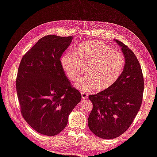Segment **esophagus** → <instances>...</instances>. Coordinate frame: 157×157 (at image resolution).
Listing matches in <instances>:
<instances>
[{
    "label": "esophagus",
    "mask_w": 157,
    "mask_h": 157,
    "mask_svg": "<svg viewBox=\"0 0 157 157\" xmlns=\"http://www.w3.org/2000/svg\"><path fill=\"white\" fill-rule=\"evenodd\" d=\"M81 95H82V99L88 98V94H87L84 93V92H82Z\"/></svg>",
    "instance_id": "34e87169"
}]
</instances>
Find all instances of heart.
<instances>
[{
    "instance_id": "b5f03b06",
    "label": "heart",
    "mask_w": 157,
    "mask_h": 157,
    "mask_svg": "<svg viewBox=\"0 0 157 157\" xmlns=\"http://www.w3.org/2000/svg\"><path fill=\"white\" fill-rule=\"evenodd\" d=\"M74 52L64 54L61 64L72 81L78 80L84 72V67H87V75L75 84L82 91L91 92L98 87L101 90L110 88L121 78L125 68L122 54L102 42H84Z\"/></svg>"
}]
</instances>
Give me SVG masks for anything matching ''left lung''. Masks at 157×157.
I'll return each instance as SVG.
<instances>
[{
	"label": "left lung",
	"mask_w": 157,
	"mask_h": 157,
	"mask_svg": "<svg viewBox=\"0 0 157 157\" xmlns=\"http://www.w3.org/2000/svg\"><path fill=\"white\" fill-rule=\"evenodd\" d=\"M121 47L125 68L119 80L110 88L90 95L93 109L88 126L96 136L113 139L131 125L140 110L144 91V79L139 61L128 47L115 40Z\"/></svg>",
	"instance_id": "obj_1"
}]
</instances>
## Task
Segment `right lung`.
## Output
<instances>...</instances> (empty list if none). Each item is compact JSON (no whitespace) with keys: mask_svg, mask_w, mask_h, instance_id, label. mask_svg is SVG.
<instances>
[{"mask_svg":"<svg viewBox=\"0 0 157 157\" xmlns=\"http://www.w3.org/2000/svg\"><path fill=\"white\" fill-rule=\"evenodd\" d=\"M73 37L49 35L25 54L19 64L16 86L21 114L35 131L53 136L61 132L82 96L72 87L61 57Z\"/></svg>","mask_w":157,"mask_h":157,"instance_id":"obj_1","label":"right lung"}]
</instances>
